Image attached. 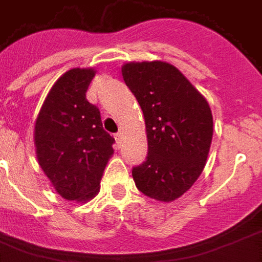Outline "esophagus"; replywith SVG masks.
<instances>
[{
    "label": "esophagus",
    "mask_w": 262,
    "mask_h": 262,
    "mask_svg": "<svg viewBox=\"0 0 262 262\" xmlns=\"http://www.w3.org/2000/svg\"><path fill=\"white\" fill-rule=\"evenodd\" d=\"M115 140H116L118 144H120V143H122V133H116V135H115Z\"/></svg>",
    "instance_id": "1"
}]
</instances>
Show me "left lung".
<instances>
[{
  "mask_svg": "<svg viewBox=\"0 0 262 262\" xmlns=\"http://www.w3.org/2000/svg\"><path fill=\"white\" fill-rule=\"evenodd\" d=\"M126 85L144 115L147 157L132 168L137 189L163 202L187 192L208 159L213 118L208 101L181 71L164 61L127 63Z\"/></svg>",
  "mask_w": 262,
  "mask_h": 262,
  "instance_id": "1",
  "label": "left lung"
}]
</instances>
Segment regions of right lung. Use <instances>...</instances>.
Returning <instances> with one entry per match:
<instances>
[{
    "instance_id": "obj_1",
    "label": "right lung",
    "mask_w": 262,
    "mask_h": 262,
    "mask_svg": "<svg viewBox=\"0 0 262 262\" xmlns=\"http://www.w3.org/2000/svg\"><path fill=\"white\" fill-rule=\"evenodd\" d=\"M92 69H73L54 82L35 125L39 164L56 191L69 201L97 195L115 139L103 130L99 109L85 92Z\"/></svg>"
}]
</instances>
